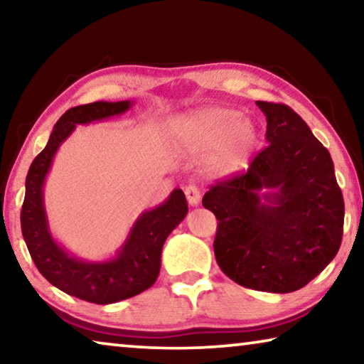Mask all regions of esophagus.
Segmentation results:
<instances>
[{
    "mask_svg": "<svg viewBox=\"0 0 364 364\" xmlns=\"http://www.w3.org/2000/svg\"><path fill=\"white\" fill-rule=\"evenodd\" d=\"M184 194H186V199L189 202L191 207H196L200 204V191L197 186H194V184H189V186H186V189H184Z\"/></svg>",
    "mask_w": 364,
    "mask_h": 364,
    "instance_id": "1",
    "label": "esophagus"
}]
</instances>
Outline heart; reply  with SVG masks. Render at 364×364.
<instances>
[{
	"label": "heart",
	"instance_id": "1",
	"mask_svg": "<svg viewBox=\"0 0 364 364\" xmlns=\"http://www.w3.org/2000/svg\"><path fill=\"white\" fill-rule=\"evenodd\" d=\"M175 138L191 154H205L207 170L218 178L236 176L247 167L257 144V127L236 109L208 106L180 117Z\"/></svg>",
	"mask_w": 364,
	"mask_h": 364
}]
</instances>
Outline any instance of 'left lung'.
<instances>
[{"label":"left lung","instance_id":"8db88e82","mask_svg":"<svg viewBox=\"0 0 364 364\" xmlns=\"http://www.w3.org/2000/svg\"><path fill=\"white\" fill-rule=\"evenodd\" d=\"M268 146L247 173L220 181L202 205L218 220V267L239 286L287 294L321 273L341 247L343 197L331 154L291 107L255 102Z\"/></svg>","mask_w":364,"mask_h":364}]
</instances>
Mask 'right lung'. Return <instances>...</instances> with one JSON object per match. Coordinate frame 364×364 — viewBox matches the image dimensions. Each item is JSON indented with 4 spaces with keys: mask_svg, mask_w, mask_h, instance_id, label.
Returning <instances> with one entry per match:
<instances>
[{
    "mask_svg": "<svg viewBox=\"0 0 364 364\" xmlns=\"http://www.w3.org/2000/svg\"><path fill=\"white\" fill-rule=\"evenodd\" d=\"M132 106L130 100L96 101L67 110L54 125L45 149L30 165L26 180L21 226L36 268L54 287L97 305L134 297L156 282L164 244L188 215L186 197L180 188L171 191L162 204L139 215L114 257L90 262L70 254L54 239L49 230L43 188L54 156L77 125L112 119L125 114Z\"/></svg>",
    "mask_w": 364,
    "mask_h": 364,
    "instance_id": "add662e5",
    "label": "right lung"
}]
</instances>
